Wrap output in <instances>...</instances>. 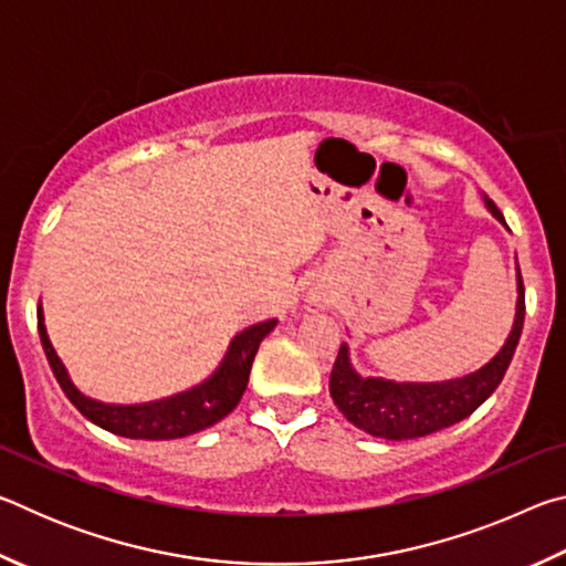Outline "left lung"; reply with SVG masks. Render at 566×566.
<instances>
[{
	"instance_id": "1",
	"label": "left lung",
	"mask_w": 566,
	"mask_h": 566,
	"mask_svg": "<svg viewBox=\"0 0 566 566\" xmlns=\"http://www.w3.org/2000/svg\"><path fill=\"white\" fill-rule=\"evenodd\" d=\"M486 207L506 227L496 205L486 199ZM516 292L520 296H516V317L510 339L504 342L502 352L474 375L437 381V385H397L389 379L359 377L349 364L347 344H342L329 377L334 405L354 427L381 439L427 437L467 419L500 387L520 344L524 327V282L520 266H516Z\"/></svg>"
}]
</instances>
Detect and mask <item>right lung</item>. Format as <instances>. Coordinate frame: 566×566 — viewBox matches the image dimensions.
Returning a JSON list of instances; mask_svg holds the SVG:
<instances>
[{"instance_id": "right-lung-1", "label": "right lung", "mask_w": 566, "mask_h": 566, "mask_svg": "<svg viewBox=\"0 0 566 566\" xmlns=\"http://www.w3.org/2000/svg\"><path fill=\"white\" fill-rule=\"evenodd\" d=\"M276 327V319L254 324V327L237 334L229 344V352L219 369L202 385L181 391V395L149 401V405H102L97 399L84 397L80 389L72 385L70 375H66L64 364L56 357L50 337L44 329L42 306L36 312V329H40V339L46 354V361L54 371L56 381H60L66 399L82 411L84 417L94 424L107 429L112 434L127 437V439H179L189 437L195 432L217 424L232 411L239 399H242L249 371H252L254 354L260 349L262 339Z\"/></svg>"}]
</instances>
